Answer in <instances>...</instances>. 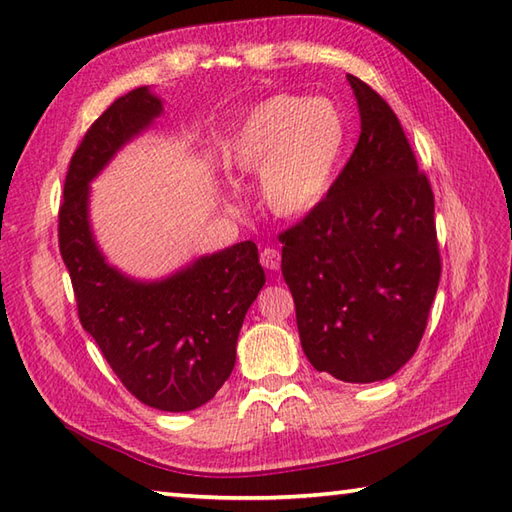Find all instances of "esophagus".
Wrapping results in <instances>:
<instances>
[{
  "mask_svg": "<svg viewBox=\"0 0 512 512\" xmlns=\"http://www.w3.org/2000/svg\"><path fill=\"white\" fill-rule=\"evenodd\" d=\"M259 262H262V266L266 270H279L281 266V253L277 248H264L262 253H259Z\"/></svg>",
  "mask_w": 512,
  "mask_h": 512,
  "instance_id": "1",
  "label": "esophagus"
}]
</instances>
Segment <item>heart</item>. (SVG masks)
Returning <instances> with one entry per match:
<instances>
[{
  "instance_id": "heart-1",
  "label": "heart",
  "mask_w": 512,
  "mask_h": 512,
  "mask_svg": "<svg viewBox=\"0 0 512 512\" xmlns=\"http://www.w3.org/2000/svg\"><path fill=\"white\" fill-rule=\"evenodd\" d=\"M347 145L332 101L275 94L244 114L224 147V165L259 173V198L281 220L312 213L328 195Z\"/></svg>"
}]
</instances>
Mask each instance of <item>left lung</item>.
<instances>
[{
	"mask_svg": "<svg viewBox=\"0 0 512 512\" xmlns=\"http://www.w3.org/2000/svg\"><path fill=\"white\" fill-rule=\"evenodd\" d=\"M347 81L361 136L325 200L281 233V273L312 367L376 383L418 350L442 268L433 191L400 121L367 83Z\"/></svg>",
	"mask_w": 512,
	"mask_h": 512,
	"instance_id": "8db88e82",
	"label": "left lung"
}]
</instances>
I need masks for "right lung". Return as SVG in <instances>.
<instances>
[{"mask_svg": "<svg viewBox=\"0 0 512 512\" xmlns=\"http://www.w3.org/2000/svg\"><path fill=\"white\" fill-rule=\"evenodd\" d=\"M160 114V96L136 88L96 118L65 176L59 248L83 330L121 383L149 407L191 411L231 376L239 330L266 275L253 242L202 255L160 279L129 277L107 262L90 222V182Z\"/></svg>", "mask_w": 512, "mask_h": 512, "instance_id": "1", "label": "right lung"}]
</instances>
